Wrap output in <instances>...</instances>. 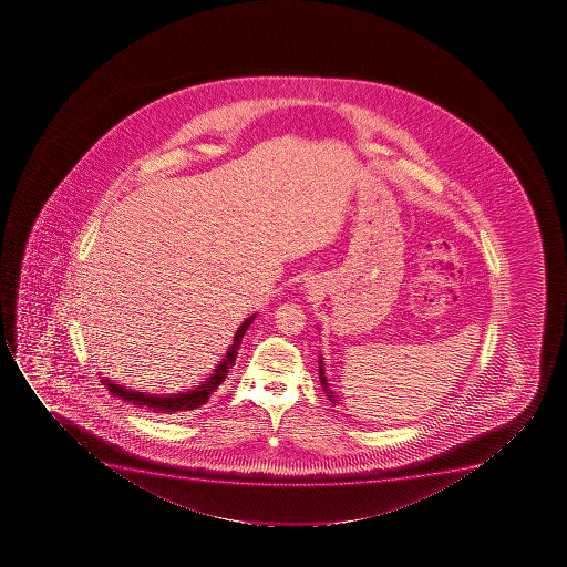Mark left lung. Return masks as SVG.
Returning <instances> with one entry per match:
<instances>
[{"label":"left lung","instance_id":"obj_1","mask_svg":"<svg viewBox=\"0 0 567 567\" xmlns=\"http://www.w3.org/2000/svg\"><path fill=\"white\" fill-rule=\"evenodd\" d=\"M319 380L320 385H322V391H324V394H327L328 400L330 402H333V404H338V399H336V393H332L330 391V385H328L327 375H324V368H322V360L319 359Z\"/></svg>","mask_w":567,"mask_h":567}]
</instances>
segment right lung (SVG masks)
<instances>
[{"label":"right lung","instance_id":"right-lung-1","mask_svg":"<svg viewBox=\"0 0 567 567\" xmlns=\"http://www.w3.org/2000/svg\"><path fill=\"white\" fill-rule=\"evenodd\" d=\"M256 315L248 317L239 330L235 332L234 343L229 347L226 357L221 359L220 364L214 368V373H210V378L207 381H203L200 385L189 389L186 393L178 394H147L138 393L133 389H125V386L117 385L112 380H102L106 385L107 391L117 396V399L125 400L128 404H133L136 408H147V410H154V412L176 413V412H192L197 408L203 406L205 402H208L210 394L216 393V389L226 381L227 373L234 368L235 359L239 353L240 340L247 332L248 327L252 324V320Z\"/></svg>","mask_w":567,"mask_h":567}]
</instances>
